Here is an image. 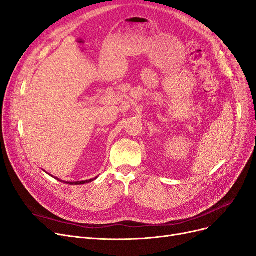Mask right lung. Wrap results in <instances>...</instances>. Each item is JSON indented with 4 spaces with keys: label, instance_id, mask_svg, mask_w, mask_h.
<instances>
[{
    "label": "right lung",
    "instance_id": "obj_1",
    "mask_svg": "<svg viewBox=\"0 0 256 256\" xmlns=\"http://www.w3.org/2000/svg\"><path fill=\"white\" fill-rule=\"evenodd\" d=\"M45 172V170H44ZM48 174V172H47ZM49 176H53L52 174H48ZM54 179H56L58 181H60V182H64V183H66V184H70V185H82V184H86V183H90V182H92V181H94V180H96L97 179V176L96 178H94V179H90V180H86V181H78V182H68V181H62V180H60V179H58V178H55V176H53Z\"/></svg>",
    "mask_w": 256,
    "mask_h": 256
}]
</instances>
